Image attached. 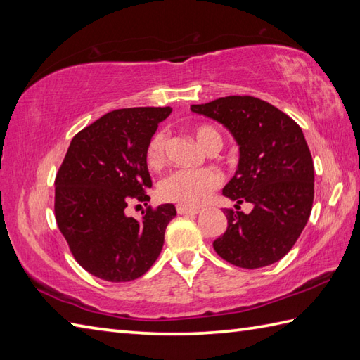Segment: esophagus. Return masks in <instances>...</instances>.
Here are the masks:
<instances>
[{"label":"esophagus","mask_w":360,"mask_h":360,"mask_svg":"<svg viewBox=\"0 0 360 360\" xmlns=\"http://www.w3.org/2000/svg\"><path fill=\"white\" fill-rule=\"evenodd\" d=\"M176 212L179 213V215H196L198 209H192V207H186V205H176Z\"/></svg>","instance_id":"34e87169"}]
</instances>
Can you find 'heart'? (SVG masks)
<instances>
[{
    "mask_svg": "<svg viewBox=\"0 0 360 360\" xmlns=\"http://www.w3.org/2000/svg\"><path fill=\"white\" fill-rule=\"evenodd\" d=\"M193 134L202 147L210 151L221 148L223 136L215 127L202 124L193 128ZM168 147V134L159 129L151 136L145 160L150 168H158L164 164ZM221 186V176L212 168H196V170H174L165 174L158 184V193L164 201L174 202L186 207H198L209 200V196Z\"/></svg>",
    "mask_w": 360,
    "mask_h": 360,
    "instance_id": "heart-1",
    "label": "heart"
}]
</instances>
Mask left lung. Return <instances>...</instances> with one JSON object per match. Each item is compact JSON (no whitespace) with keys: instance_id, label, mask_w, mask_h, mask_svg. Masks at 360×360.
Segmentation results:
<instances>
[{"instance_id":"left-lung-1","label":"left lung","mask_w":360,"mask_h":360,"mask_svg":"<svg viewBox=\"0 0 360 360\" xmlns=\"http://www.w3.org/2000/svg\"><path fill=\"white\" fill-rule=\"evenodd\" d=\"M192 111L218 120L233 134L240 162L223 195L254 205L248 215L224 210L227 229L213 241V249L243 269L278 262L307 226L314 201V162L302 128L274 105L252 96L219 97L192 105Z\"/></svg>"}]
</instances>
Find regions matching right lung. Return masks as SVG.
Masks as SVG:
<instances>
[{"label":"right lung","instance_id":"1","mask_svg":"<svg viewBox=\"0 0 360 360\" xmlns=\"http://www.w3.org/2000/svg\"><path fill=\"white\" fill-rule=\"evenodd\" d=\"M170 106L106 112L72 137L56 176V221L77 263L106 281L142 277L164 246L173 204L148 205L139 221L125 207L147 205L145 150Z\"/></svg>","mask_w":360,"mask_h":360}]
</instances>
